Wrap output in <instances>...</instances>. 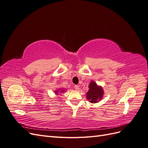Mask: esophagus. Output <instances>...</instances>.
<instances>
[{"mask_svg":"<svg viewBox=\"0 0 148 148\" xmlns=\"http://www.w3.org/2000/svg\"><path fill=\"white\" fill-rule=\"evenodd\" d=\"M75 89L76 91H79V86H78V85H75Z\"/></svg>","mask_w":148,"mask_h":148,"instance_id":"esophagus-1","label":"esophagus"}]
</instances>
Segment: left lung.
Returning <instances> with one entry per match:
<instances>
[{
    "label": "left lung",
    "mask_w": 148,
    "mask_h": 148,
    "mask_svg": "<svg viewBox=\"0 0 148 148\" xmlns=\"http://www.w3.org/2000/svg\"><path fill=\"white\" fill-rule=\"evenodd\" d=\"M86 95V99L91 103L95 104L102 99L104 92L101 86L97 85L95 82L91 81L89 85V90Z\"/></svg>",
    "instance_id": "1"
}]
</instances>
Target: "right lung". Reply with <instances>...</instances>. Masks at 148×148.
Returning a JSON list of instances; mask_svg holds the SVG:
<instances>
[{
    "label": "right lung",
    "mask_w": 148,
    "mask_h": 148,
    "mask_svg": "<svg viewBox=\"0 0 148 148\" xmlns=\"http://www.w3.org/2000/svg\"><path fill=\"white\" fill-rule=\"evenodd\" d=\"M66 90L65 89H62V88H60V89H56V91H54V92L55 94H56V95H58V94L60 93L59 92H64V91H65Z\"/></svg>",
    "instance_id": "add662e5"
}]
</instances>
